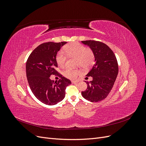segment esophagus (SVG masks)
I'll return each instance as SVG.
<instances>
[{
	"label": "esophagus",
	"mask_w": 146,
	"mask_h": 146,
	"mask_svg": "<svg viewBox=\"0 0 146 146\" xmlns=\"http://www.w3.org/2000/svg\"><path fill=\"white\" fill-rule=\"evenodd\" d=\"M72 83H73V84H77V83H78V82H77V81H72Z\"/></svg>",
	"instance_id": "obj_1"
}]
</instances>
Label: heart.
I'll return each instance as SVG.
<instances>
[{
  "label": "heart",
  "mask_w": 146,
  "mask_h": 146,
  "mask_svg": "<svg viewBox=\"0 0 146 146\" xmlns=\"http://www.w3.org/2000/svg\"><path fill=\"white\" fill-rule=\"evenodd\" d=\"M63 52H60L56 55V61L59 67H64L67 55L68 57H76V64L81 66L84 69L89 68L93 64L95 55L91 48L86 47L80 43L74 42L66 45L63 48ZM81 74V71L78 69L68 68L64 71V76L71 80H75Z\"/></svg>",
  "instance_id": "heart-1"
}]
</instances>
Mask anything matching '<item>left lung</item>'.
I'll use <instances>...</instances> for the list:
<instances>
[{"label":"left lung","instance_id":"1","mask_svg":"<svg viewBox=\"0 0 146 146\" xmlns=\"http://www.w3.org/2000/svg\"><path fill=\"white\" fill-rule=\"evenodd\" d=\"M82 42L89 46L95 55V63L86 75L92 77V80L86 82L87 89L82 91V95L88 100L97 102L107 98L112 90L118 74L117 61L105 43L94 40Z\"/></svg>","mask_w":146,"mask_h":146}]
</instances>
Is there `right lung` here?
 Instances as JSON below:
<instances>
[{
  "label": "right lung",
  "instance_id": "1",
  "mask_svg": "<svg viewBox=\"0 0 146 146\" xmlns=\"http://www.w3.org/2000/svg\"><path fill=\"white\" fill-rule=\"evenodd\" d=\"M66 43L44 42L35 48L26 62V75L30 90L39 101L48 105H55L62 100L66 87L71 84L70 80L56 70L58 68L57 52ZM51 74L61 78L56 82L51 81Z\"/></svg>",
  "mask_w": 146,
  "mask_h": 146
}]
</instances>
